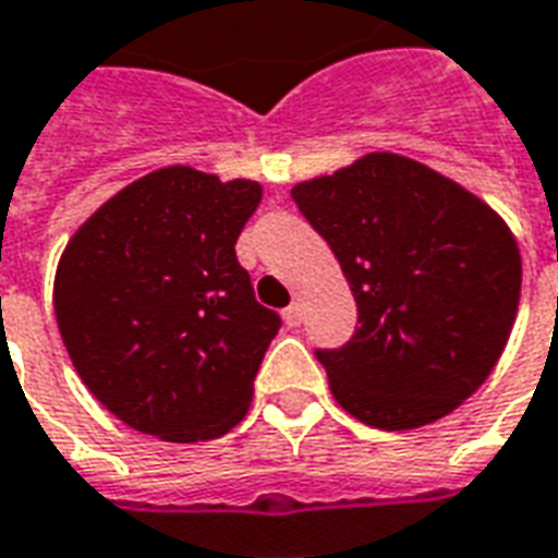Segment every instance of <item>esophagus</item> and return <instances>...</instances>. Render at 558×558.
Returning <instances> with one entry per match:
<instances>
[{"instance_id": "34e87169", "label": "esophagus", "mask_w": 558, "mask_h": 558, "mask_svg": "<svg viewBox=\"0 0 558 558\" xmlns=\"http://www.w3.org/2000/svg\"><path fill=\"white\" fill-rule=\"evenodd\" d=\"M283 323H287V326H299V323H302V305H299V302H292V305L283 311Z\"/></svg>"}]
</instances>
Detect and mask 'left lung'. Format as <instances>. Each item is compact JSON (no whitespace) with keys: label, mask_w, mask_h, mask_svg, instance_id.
I'll list each match as a JSON object with an SVG mask.
<instances>
[{"label":"left lung","mask_w":558,"mask_h":558,"mask_svg":"<svg viewBox=\"0 0 558 558\" xmlns=\"http://www.w3.org/2000/svg\"><path fill=\"white\" fill-rule=\"evenodd\" d=\"M341 263L360 329L317 350L335 401L360 423L420 428L456 411L508 344L523 259L483 198L399 154H365L292 186Z\"/></svg>","instance_id":"left-lung-1"}]
</instances>
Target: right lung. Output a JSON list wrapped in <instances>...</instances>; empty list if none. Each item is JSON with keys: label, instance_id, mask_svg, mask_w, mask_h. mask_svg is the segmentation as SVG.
I'll use <instances>...</instances> for the list:
<instances>
[{"label": "right lung", "instance_id": "1", "mask_svg": "<svg viewBox=\"0 0 558 558\" xmlns=\"http://www.w3.org/2000/svg\"><path fill=\"white\" fill-rule=\"evenodd\" d=\"M256 181L169 166L144 174L69 239L53 314L84 387L162 441L239 426L280 317L256 302L235 241Z\"/></svg>", "mask_w": 558, "mask_h": 558}]
</instances>
